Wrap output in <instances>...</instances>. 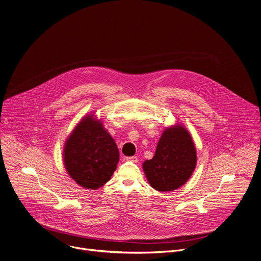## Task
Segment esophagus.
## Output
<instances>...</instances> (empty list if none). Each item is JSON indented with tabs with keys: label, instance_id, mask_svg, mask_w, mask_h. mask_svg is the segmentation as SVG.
<instances>
[{
	"label": "esophagus",
	"instance_id": "obj_1",
	"mask_svg": "<svg viewBox=\"0 0 261 261\" xmlns=\"http://www.w3.org/2000/svg\"><path fill=\"white\" fill-rule=\"evenodd\" d=\"M126 160L131 161V162H137V161H138V158H137L136 156H131V157H127Z\"/></svg>",
	"mask_w": 261,
	"mask_h": 261
}]
</instances>
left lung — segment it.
Masks as SVG:
<instances>
[{"label":"left lung","mask_w":261,"mask_h":261,"mask_svg":"<svg viewBox=\"0 0 261 261\" xmlns=\"http://www.w3.org/2000/svg\"><path fill=\"white\" fill-rule=\"evenodd\" d=\"M197 163L192 136L182 126L165 129L152 159L143 164L150 185L158 192H171L192 176Z\"/></svg>","instance_id":"1"}]
</instances>
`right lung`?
Masks as SVG:
<instances>
[{"label": "right lung", "instance_id": "right-lung-1", "mask_svg": "<svg viewBox=\"0 0 261 261\" xmlns=\"http://www.w3.org/2000/svg\"><path fill=\"white\" fill-rule=\"evenodd\" d=\"M63 156L68 175L88 189L108 182L120 160L115 141L93 115L85 116L69 135Z\"/></svg>", "mask_w": 261, "mask_h": 261}]
</instances>
